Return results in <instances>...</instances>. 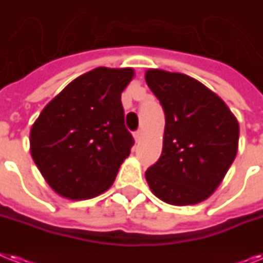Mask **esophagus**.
<instances>
[{
	"label": "esophagus",
	"instance_id": "obj_1",
	"mask_svg": "<svg viewBox=\"0 0 263 263\" xmlns=\"http://www.w3.org/2000/svg\"><path fill=\"white\" fill-rule=\"evenodd\" d=\"M142 131H136L135 134H134V138H135V142L138 143V142H140V139H142Z\"/></svg>",
	"mask_w": 263,
	"mask_h": 263
}]
</instances>
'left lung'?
Segmentation results:
<instances>
[{"mask_svg":"<svg viewBox=\"0 0 263 263\" xmlns=\"http://www.w3.org/2000/svg\"><path fill=\"white\" fill-rule=\"evenodd\" d=\"M165 110L161 158L146 172L151 192L172 205H194L216 191L238 153L239 123L216 93L181 72L146 71Z\"/></svg>","mask_w":263,"mask_h":263,"instance_id":"left-lung-1","label":"left lung"}]
</instances>
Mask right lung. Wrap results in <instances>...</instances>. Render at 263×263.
I'll return each mask as SVG.
<instances>
[{"label": "right lung", "mask_w": 263, "mask_h": 263, "mask_svg": "<svg viewBox=\"0 0 263 263\" xmlns=\"http://www.w3.org/2000/svg\"><path fill=\"white\" fill-rule=\"evenodd\" d=\"M131 67H97L51 100L31 128L29 150L51 189L69 200H86L112 186L131 153L121 93Z\"/></svg>", "instance_id": "right-lung-1"}]
</instances>
